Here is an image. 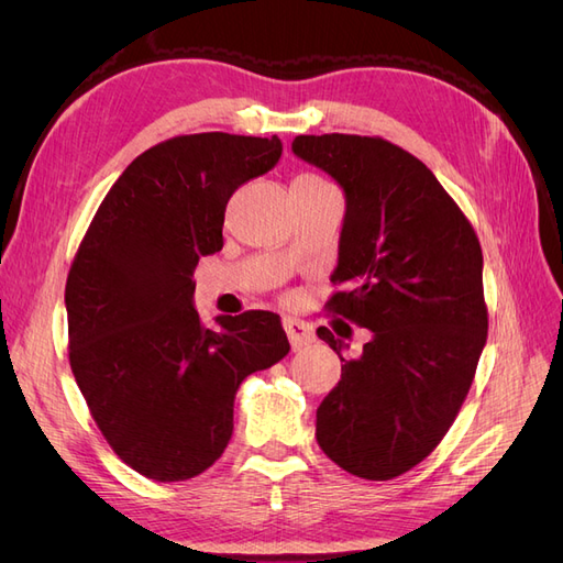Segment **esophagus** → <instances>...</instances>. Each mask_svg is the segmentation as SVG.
<instances>
[{"instance_id":"esophagus-1","label":"esophagus","mask_w":563,"mask_h":563,"mask_svg":"<svg viewBox=\"0 0 563 563\" xmlns=\"http://www.w3.org/2000/svg\"><path fill=\"white\" fill-rule=\"evenodd\" d=\"M284 331L288 335V343H291L294 350H302L305 345H310L314 340V333H312V327L310 323H305L296 317H286L284 319Z\"/></svg>"}]
</instances>
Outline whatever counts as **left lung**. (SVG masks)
Segmentation results:
<instances>
[{
    "label": "left lung",
    "mask_w": 563,
    "mask_h": 563,
    "mask_svg": "<svg viewBox=\"0 0 563 563\" xmlns=\"http://www.w3.org/2000/svg\"><path fill=\"white\" fill-rule=\"evenodd\" d=\"M294 155L345 195L329 300L371 331L317 408V441L335 465L387 482L428 457L463 406L486 345L484 255L434 174L383 139L296 135Z\"/></svg>",
    "instance_id": "left-lung-1"
}]
</instances>
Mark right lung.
<instances>
[{
  "mask_svg": "<svg viewBox=\"0 0 563 563\" xmlns=\"http://www.w3.org/2000/svg\"><path fill=\"white\" fill-rule=\"evenodd\" d=\"M282 141L223 131L145 150L110 187L65 284L75 380L129 467L155 482L209 470L232 437L234 395L291 345L275 312L195 310L192 272L223 249L225 207L267 174Z\"/></svg>",
  "mask_w": 563,
  "mask_h": 563,
  "instance_id": "add662e5",
  "label": "right lung"
}]
</instances>
